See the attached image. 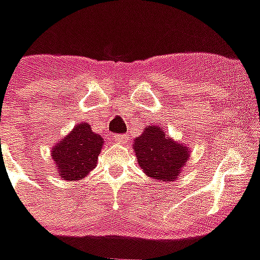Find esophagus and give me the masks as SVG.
Returning a JSON list of instances; mask_svg holds the SVG:
<instances>
[{
	"instance_id": "obj_1",
	"label": "esophagus",
	"mask_w": 260,
	"mask_h": 260,
	"mask_svg": "<svg viewBox=\"0 0 260 260\" xmlns=\"http://www.w3.org/2000/svg\"><path fill=\"white\" fill-rule=\"evenodd\" d=\"M115 140L117 141V143H121V144H123V143H125L126 137L124 136V135H116Z\"/></svg>"
}]
</instances>
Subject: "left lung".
I'll return each mask as SVG.
<instances>
[{
	"mask_svg": "<svg viewBox=\"0 0 260 260\" xmlns=\"http://www.w3.org/2000/svg\"><path fill=\"white\" fill-rule=\"evenodd\" d=\"M134 152L144 174L159 181L178 180L191 153L188 145L174 140L159 125L145 126L135 137Z\"/></svg>",
	"mask_w": 260,
	"mask_h": 260,
	"instance_id": "left-lung-1",
	"label": "left lung"
}]
</instances>
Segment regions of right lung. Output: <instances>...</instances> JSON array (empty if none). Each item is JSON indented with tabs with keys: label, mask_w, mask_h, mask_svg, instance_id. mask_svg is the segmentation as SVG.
Masks as SVG:
<instances>
[{
	"label": "right lung",
	"mask_w": 260,
	"mask_h": 260,
	"mask_svg": "<svg viewBox=\"0 0 260 260\" xmlns=\"http://www.w3.org/2000/svg\"><path fill=\"white\" fill-rule=\"evenodd\" d=\"M104 139L94 134L88 123L76 124L75 128L52 148L56 174L64 180H82L96 168Z\"/></svg>",
	"instance_id": "right-lung-1"
}]
</instances>
